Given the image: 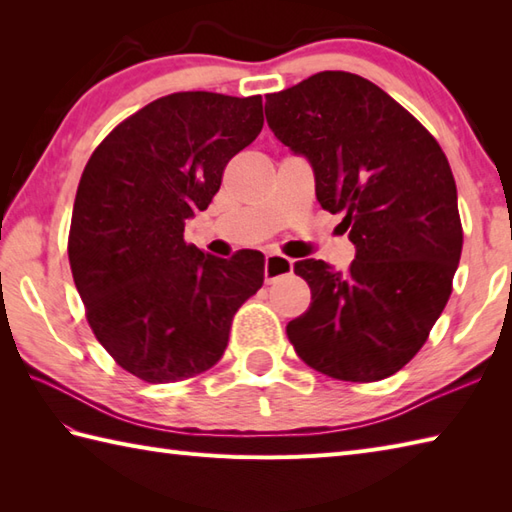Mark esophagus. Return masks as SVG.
I'll return each mask as SVG.
<instances>
[{
    "mask_svg": "<svg viewBox=\"0 0 512 512\" xmlns=\"http://www.w3.org/2000/svg\"><path fill=\"white\" fill-rule=\"evenodd\" d=\"M292 259L284 257V255H268L266 257V266H264V277H266V284H273L279 277L290 275L292 273Z\"/></svg>",
    "mask_w": 512,
    "mask_h": 512,
    "instance_id": "esophagus-1",
    "label": "esophagus"
}]
</instances>
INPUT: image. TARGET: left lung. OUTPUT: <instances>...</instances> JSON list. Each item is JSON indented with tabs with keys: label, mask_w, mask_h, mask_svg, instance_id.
I'll list each match as a JSON object with an SVG mask.
<instances>
[{
	"label": "left lung",
	"mask_w": 512,
	"mask_h": 512,
	"mask_svg": "<svg viewBox=\"0 0 512 512\" xmlns=\"http://www.w3.org/2000/svg\"><path fill=\"white\" fill-rule=\"evenodd\" d=\"M275 138L303 156L325 211L343 213L356 259H303L312 301L286 325L317 372L372 383L405 367L438 321L460 264L462 224L449 160L427 129L372 81L319 72L266 96Z\"/></svg>",
	"instance_id": "left-lung-1"
}]
</instances>
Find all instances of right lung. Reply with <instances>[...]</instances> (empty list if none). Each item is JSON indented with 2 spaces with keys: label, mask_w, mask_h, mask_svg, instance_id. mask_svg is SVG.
<instances>
[{
  "label": "right lung",
  "mask_w": 512,
  "mask_h": 512,
  "mask_svg": "<svg viewBox=\"0 0 512 512\" xmlns=\"http://www.w3.org/2000/svg\"><path fill=\"white\" fill-rule=\"evenodd\" d=\"M262 127V96L169 94L118 125L83 169L72 277L96 339L140 380L211 369L235 312L264 284L259 250L222 259L184 242V222L211 204L226 162Z\"/></svg>",
  "instance_id": "1"
}]
</instances>
